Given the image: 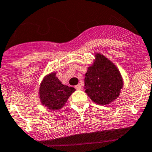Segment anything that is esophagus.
Instances as JSON below:
<instances>
[{
	"mask_svg": "<svg viewBox=\"0 0 152 152\" xmlns=\"http://www.w3.org/2000/svg\"><path fill=\"white\" fill-rule=\"evenodd\" d=\"M75 89H78V90H80V89H82V86H81V84H77V86H75Z\"/></svg>",
	"mask_w": 152,
	"mask_h": 152,
	"instance_id": "esophagus-1",
	"label": "esophagus"
}]
</instances>
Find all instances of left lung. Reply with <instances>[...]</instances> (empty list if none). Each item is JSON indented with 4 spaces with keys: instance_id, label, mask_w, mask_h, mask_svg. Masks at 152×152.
<instances>
[{
    "instance_id": "8db88e82",
    "label": "left lung",
    "mask_w": 152,
    "mask_h": 152,
    "mask_svg": "<svg viewBox=\"0 0 152 152\" xmlns=\"http://www.w3.org/2000/svg\"><path fill=\"white\" fill-rule=\"evenodd\" d=\"M85 92L95 103L109 104L117 99L123 87V80L116 66L101 53L85 75Z\"/></svg>"
}]
</instances>
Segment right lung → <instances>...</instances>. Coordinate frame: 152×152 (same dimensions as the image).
<instances>
[{
	"label": "right lung",
	"instance_id": "right-lung-1",
	"mask_svg": "<svg viewBox=\"0 0 152 152\" xmlns=\"http://www.w3.org/2000/svg\"><path fill=\"white\" fill-rule=\"evenodd\" d=\"M75 91L74 87L63 85L56 77V72H53L43 79L39 87V98L42 104L54 110L63 107Z\"/></svg>",
	"mask_w": 152,
	"mask_h": 152
}]
</instances>
